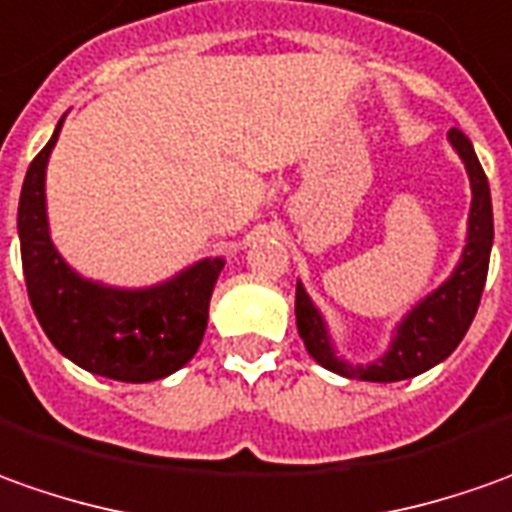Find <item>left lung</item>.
Returning a JSON list of instances; mask_svg holds the SVG:
<instances>
[{
	"label": "left lung",
	"mask_w": 512,
	"mask_h": 512,
	"mask_svg": "<svg viewBox=\"0 0 512 512\" xmlns=\"http://www.w3.org/2000/svg\"><path fill=\"white\" fill-rule=\"evenodd\" d=\"M451 143L471 174L473 205L471 222H468V248L462 253V262L456 267L454 276L445 281L437 293L425 298L420 307H414L411 315L400 324L386 358H380L372 366H349L344 360L335 358L321 315L312 307L304 287L301 284L296 287L298 335L307 344V352L312 358L321 366H327L329 372L372 380V383H394V380L423 375L425 369L448 358L471 327L473 315L482 301L485 279H488L490 245H493V205H490L488 177L479 166V157L473 152L471 140L454 126Z\"/></svg>",
	"instance_id": "8db88e82"
}]
</instances>
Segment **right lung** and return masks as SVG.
Listing matches in <instances>:
<instances>
[{
  "label": "right lung",
  "instance_id": "add662e5",
  "mask_svg": "<svg viewBox=\"0 0 512 512\" xmlns=\"http://www.w3.org/2000/svg\"><path fill=\"white\" fill-rule=\"evenodd\" d=\"M64 120V118H61ZM27 168L19 200V239L27 296L61 355L92 375L149 383L197 355L222 259H205L152 290H109L78 279L58 256L44 214V166L58 132Z\"/></svg>",
  "mask_w": 512,
  "mask_h": 512
}]
</instances>
